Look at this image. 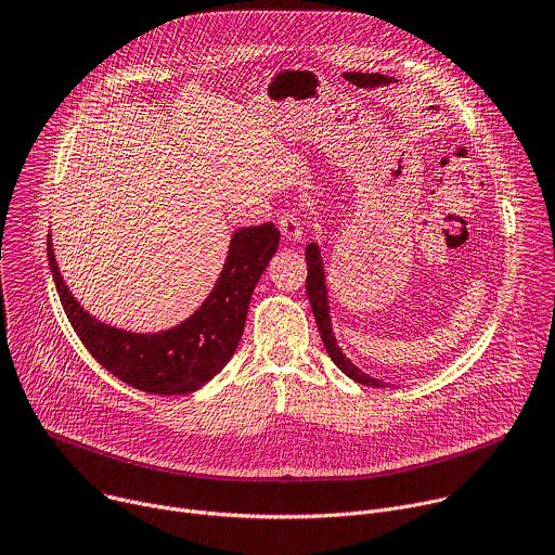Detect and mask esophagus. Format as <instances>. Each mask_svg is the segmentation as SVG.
Wrapping results in <instances>:
<instances>
[{"mask_svg": "<svg viewBox=\"0 0 555 555\" xmlns=\"http://www.w3.org/2000/svg\"><path fill=\"white\" fill-rule=\"evenodd\" d=\"M278 225H280V232L286 243H299L304 238V228H301V220L297 214H293V211L282 214Z\"/></svg>", "mask_w": 555, "mask_h": 555, "instance_id": "esophagus-1", "label": "esophagus"}]
</instances>
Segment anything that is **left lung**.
<instances>
[{
  "label": "left lung",
  "mask_w": 555,
  "mask_h": 555,
  "mask_svg": "<svg viewBox=\"0 0 555 555\" xmlns=\"http://www.w3.org/2000/svg\"><path fill=\"white\" fill-rule=\"evenodd\" d=\"M306 264H308V278H306V293L310 299V308L314 314V321L321 332V341L325 346L327 357L332 359L346 376L352 380L367 385V387H387V383H380L378 378L365 374L361 367H357L339 348L335 327H332V317H330V297H327V284H325V267L321 258V249L317 243L306 245Z\"/></svg>",
  "instance_id": "1"
}]
</instances>
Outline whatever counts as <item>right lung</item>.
<instances>
[{"label":"right lung","instance_id":"1","mask_svg":"<svg viewBox=\"0 0 555 555\" xmlns=\"http://www.w3.org/2000/svg\"><path fill=\"white\" fill-rule=\"evenodd\" d=\"M278 245L280 232L273 223L238 228L203 304L181 323L157 332L111 325L85 310L61 275L52 234H48V262L63 310L89 354L140 391L177 396L201 389L230 363L243 337L254 288Z\"/></svg>","mask_w":555,"mask_h":555}]
</instances>
